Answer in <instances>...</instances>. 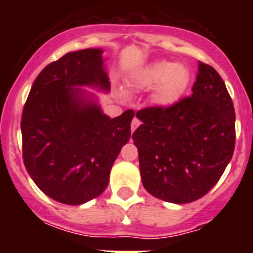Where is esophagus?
<instances>
[{"instance_id":"34e87169","label":"esophagus","mask_w":253,"mask_h":253,"mask_svg":"<svg viewBox=\"0 0 253 253\" xmlns=\"http://www.w3.org/2000/svg\"><path fill=\"white\" fill-rule=\"evenodd\" d=\"M139 125H140V120L138 119V118H134V119L131 120V125H130V126H131V131L135 130V129H137L138 126H139Z\"/></svg>"}]
</instances>
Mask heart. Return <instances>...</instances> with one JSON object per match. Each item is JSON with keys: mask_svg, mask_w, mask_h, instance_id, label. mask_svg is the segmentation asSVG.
Segmentation results:
<instances>
[{"mask_svg": "<svg viewBox=\"0 0 253 253\" xmlns=\"http://www.w3.org/2000/svg\"><path fill=\"white\" fill-rule=\"evenodd\" d=\"M190 71L182 63L158 60L143 67L131 78V87L137 90L154 88V100L160 105L175 104L185 93L190 84Z\"/></svg>", "mask_w": 253, "mask_h": 253, "instance_id": "1", "label": "heart"}]
</instances>
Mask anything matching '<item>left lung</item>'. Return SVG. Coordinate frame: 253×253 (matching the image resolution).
Wrapping results in <instances>:
<instances>
[{
  "mask_svg": "<svg viewBox=\"0 0 253 253\" xmlns=\"http://www.w3.org/2000/svg\"><path fill=\"white\" fill-rule=\"evenodd\" d=\"M191 96L137 113L133 133L143 186L154 198L186 204L203 198L223 175L236 144V114L224 81L199 62Z\"/></svg>",
  "mask_w": 253,
  "mask_h": 253,
  "instance_id": "left-lung-1",
  "label": "left lung"
}]
</instances>
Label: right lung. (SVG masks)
<instances>
[{
	"label": "right lung",
	"mask_w": 253,
	"mask_h": 253,
	"mask_svg": "<svg viewBox=\"0 0 253 253\" xmlns=\"http://www.w3.org/2000/svg\"><path fill=\"white\" fill-rule=\"evenodd\" d=\"M101 49L71 51L35 78L21 118L22 160L37 186L55 202L97 198L130 139L133 110L110 119L76 86L109 91Z\"/></svg>",
	"instance_id": "1"
}]
</instances>
